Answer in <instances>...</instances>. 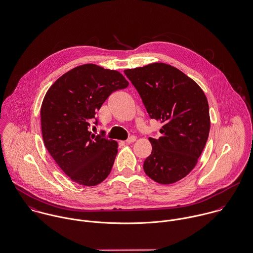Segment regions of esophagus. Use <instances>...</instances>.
I'll return each mask as SVG.
<instances>
[{"label": "esophagus", "instance_id": "obj_1", "mask_svg": "<svg viewBox=\"0 0 253 253\" xmlns=\"http://www.w3.org/2000/svg\"><path fill=\"white\" fill-rule=\"evenodd\" d=\"M136 139H137V138H136L135 136H131V137H129V138L127 139L126 142H127L128 144H132V143H134V142L136 141Z\"/></svg>", "mask_w": 253, "mask_h": 253}]
</instances>
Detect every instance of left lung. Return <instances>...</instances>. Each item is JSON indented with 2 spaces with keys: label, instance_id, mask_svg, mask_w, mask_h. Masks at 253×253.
Instances as JSON below:
<instances>
[{
  "label": "left lung",
  "instance_id": "left-lung-1",
  "mask_svg": "<svg viewBox=\"0 0 253 253\" xmlns=\"http://www.w3.org/2000/svg\"><path fill=\"white\" fill-rule=\"evenodd\" d=\"M151 118L163 123L158 139L150 138L152 154L144 162L154 182L169 185L186 177L205 147L210 116L202 88L178 68L154 62L124 70Z\"/></svg>",
  "mask_w": 253,
  "mask_h": 253
}]
</instances>
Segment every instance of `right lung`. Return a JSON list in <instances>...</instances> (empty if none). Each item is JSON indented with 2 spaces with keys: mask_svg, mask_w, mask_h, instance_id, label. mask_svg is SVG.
Masks as SVG:
<instances>
[{
  "mask_svg": "<svg viewBox=\"0 0 253 253\" xmlns=\"http://www.w3.org/2000/svg\"><path fill=\"white\" fill-rule=\"evenodd\" d=\"M128 85L120 72L87 63L64 73L46 93L41 106L44 144L73 182L93 187L109 175L118 144L89 128L108 96Z\"/></svg>",
  "mask_w": 253,
  "mask_h": 253,
  "instance_id": "add662e5",
  "label": "right lung"
}]
</instances>
